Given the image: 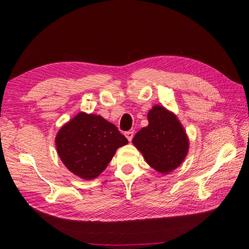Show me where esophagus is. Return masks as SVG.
<instances>
[{
    "instance_id": "34e87169",
    "label": "esophagus",
    "mask_w": 249,
    "mask_h": 249,
    "mask_svg": "<svg viewBox=\"0 0 249 249\" xmlns=\"http://www.w3.org/2000/svg\"><path fill=\"white\" fill-rule=\"evenodd\" d=\"M125 137L126 138H127V140L130 142L131 141V139H133V137H134V131H126L125 133Z\"/></svg>"
}]
</instances>
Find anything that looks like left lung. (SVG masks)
<instances>
[{"instance_id": "left-lung-1", "label": "left lung", "mask_w": 249, "mask_h": 249, "mask_svg": "<svg viewBox=\"0 0 249 249\" xmlns=\"http://www.w3.org/2000/svg\"><path fill=\"white\" fill-rule=\"evenodd\" d=\"M147 121L149 125L135 135L133 143L154 170L167 174L184 161L189 139L178 116L163 106H153Z\"/></svg>"}]
</instances>
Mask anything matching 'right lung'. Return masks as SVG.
<instances>
[{"instance_id": "obj_1", "label": "right lung", "mask_w": 249, "mask_h": 249, "mask_svg": "<svg viewBox=\"0 0 249 249\" xmlns=\"http://www.w3.org/2000/svg\"><path fill=\"white\" fill-rule=\"evenodd\" d=\"M128 141L103 116L79 112L57 131L56 152L65 167L83 179L97 178Z\"/></svg>"}]
</instances>
